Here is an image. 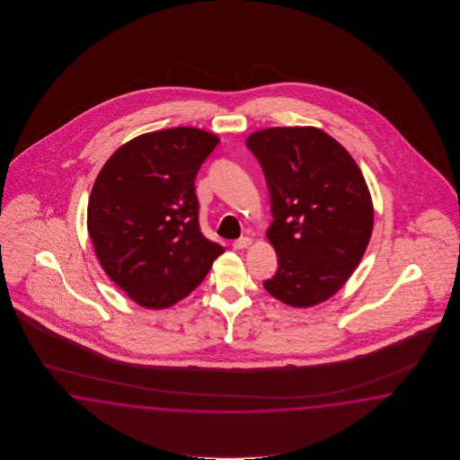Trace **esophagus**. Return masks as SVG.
I'll return each instance as SVG.
<instances>
[{
    "label": "esophagus",
    "mask_w": 460,
    "mask_h": 460,
    "mask_svg": "<svg viewBox=\"0 0 460 460\" xmlns=\"http://www.w3.org/2000/svg\"><path fill=\"white\" fill-rule=\"evenodd\" d=\"M250 244H252V240H250L248 236H242V238L234 240L232 246H234V250H244V248H248Z\"/></svg>",
    "instance_id": "obj_1"
}]
</instances>
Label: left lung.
Listing matches in <instances>:
<instances>
[{"instance_id": "obj_1", "label": "left lung", "mask_w": 460, "mask_h": 460, "mask_svg": "<svg viewBox=\"0 0 460 460\" xmlns=\"http://www.w3.org/2000/svg\"><path fill=\"white\" fill-rule=\"evenodd\" d=\"M246 146L271 197L266 236L278 271L264 289L293 307L327 301L352 276L372 236V196L360 167L319 128H266Z\"/></svg>"}]
</instances>
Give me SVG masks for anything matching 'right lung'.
<instances>
[{
	"label": "right lung",
	"instance_id": "add662e5",
	"mask_svg": "<svg viewBox=\"0 0 460 460\" xmlns=\"http://www.w3.org/2000/svg\"><path fill=\"white\" fill-rule=\"evenodd\" d=\"M218 141L199 128L145 133L118 147L98 172L88 234L110 279L141 307L179 303L226 252L200 232L194 184Z\"/></svg>",
	"mask_w": 460,
	"mask_h": 460
}]
</instances>
